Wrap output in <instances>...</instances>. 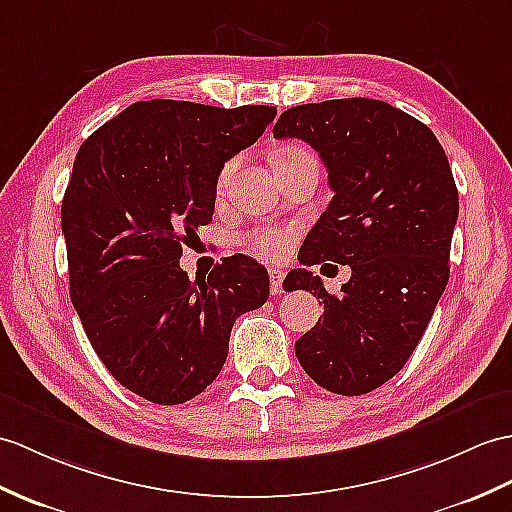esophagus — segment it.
I'll use <instances>...</instances> for the list:
<instances>
[{
  "label": "esophagus",
  "mask_w": 512,
  "mask_h": 512,
  "mask_svg": "<svg viewBox=\"0 0 512 512\" xmlns=\"http://www.w3.org/2000/svg\"><path fill=\"white\" fill-rule=\"evenodd\" d=\"M268 277H270V292H272V294H283L285 272L279 270V268H270V270H268Z\"/></svg>",
  "instance_id": "34e87169"
}]
</instances>
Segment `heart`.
Masks as SVG:
<instances>
[{
  "instance_id": "heart-1",
  "label": "heart",
  "mask_w": 512,
  "mask_h": 512,
  "mask_svg": "<svg viewBox=\"0 0 512 512\" xmlns=\"http://www.w3.org/2000/svg\"><path fill=\"white\" fill-rule=\"evenodd\" d=\"M303 154H310L303 146H285L283 150H279L275 154V165L283 163V161H292L296 157H303ZM235 168H237V159L229 161L222 168L220 178H218V189H220V192H224V189L229 187L231 178L235 174ZM290 242H292V233L290 231H283V229H261V231H255V233H251V235L246 237L248 251L259 255V257H268V259L283 257L285 251H288V248H290Z\"/></svg>"
}]
</instances>
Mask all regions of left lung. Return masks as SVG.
Wrapping results in <instances>:
<instances>
[{"instance_id": "8db88e82", "label": "left lung", "mask_w": 512, "mask_h": 512, "mask_svg": "<svg viewBox=\"0 0 512 512\" xmlns=\"http://www.w3.org/2000/svg\"><path fill=\"white\" fill-rule=\"evenodd\" d=\"M272 133L310 144L334 192L299 251L305 268L285 277L288 292L325 305L296 358L329 392L364 395L408 362L449 281L458 189L447 154L417 117L368 98L292 106ZM323 260L352 266L340 295L306 270Z\"/></svg>"}]
</instances>
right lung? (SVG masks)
Segmentation results:
<instances>
[{
  "label": "right lung",
  "instance_id": "right-lung-1",
  "mask_svg": "<svg viewBox=\"0 0 512 512\" xmlns=\"http://www.w3.org/2000/svg\"><path fill=\"white\" fill-rule=\"evenodd\" d=\"M275 115L135 102L76 154L61 207L71 303L109 373L152 403L200 395L222 371L235 318L268 299V270L251 257H224L196 281L178 259L211 222L224 163Z\"/></svg>",
  "mask_w": 512,
  "mask_h": 512
}]
</instances>
